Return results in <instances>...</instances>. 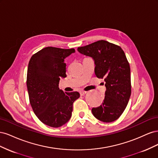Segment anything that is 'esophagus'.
I'll list each match as a JSON object with an SVG mask.
<instances>
[{
  "mask_svg": "<svg viewBox=\"0 0 158 158\" xmlns=\"http://www.w3.org/2000/svg\"><path fill=\"white\" fill-rule=\"evenodd\" d=\"M87 94V92H85V91H82V92H80V95H84L85 94Z\"/></svg>",
  "mask_w": 158,
  "mask_h": 158,
  "instance_id": "34e87169",
  "label": "esophagus"
}]
</instances>
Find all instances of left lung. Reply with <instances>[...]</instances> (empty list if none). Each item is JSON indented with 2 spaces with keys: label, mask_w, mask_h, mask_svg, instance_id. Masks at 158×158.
I'll return each instance as SVG.
<instances>
[{
  "label": "left lung",
  "mask_w": 158,
  "mask_h": 158,
  "mask_svg": "<svg viewBox=\"0 0 158 158\" xmlns=\"http://www.w3.org/2000/svg\"><path fill=\"white\" fill-rule=\"evenodd\" d=\"M78 51L94 59L95 74L104 80L106 87L103 102L92 109L94 116L105 123L116 121L125 111L131 94V69L125 52L121 47L105 40L78 47Z\"/></svg>",
  "instance_id": "obj_1"
}]
</instances>
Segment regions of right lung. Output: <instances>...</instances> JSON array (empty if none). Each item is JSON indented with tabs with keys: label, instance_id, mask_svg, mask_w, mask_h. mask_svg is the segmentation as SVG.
<instances>
[{
	"label": "right lung",
	"instance_id": "obj_1",
	"mask_svg": "<svg viewBox=\"0 0 158 158\" xmlns=\"http://www.w3.org/2000/svg\"><path fill=\"white\" fill-rule=\"evenodd\" d=\"M74 49L47 47L33 54L28 64L27 88L30 103L37 117L51 127L67 123L72 116L78 92H64L59 88L61 78L66 77V57Z\"/></svg>",
	"mask_w": 158,
	"mask_h": 158
}]
</instances>
